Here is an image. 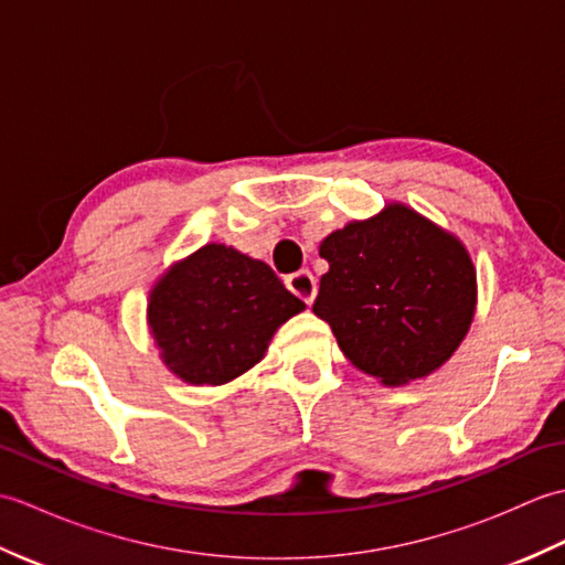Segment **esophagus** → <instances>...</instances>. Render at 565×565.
<instances>
[{"label": "esophagus", "mask_w": 565, "mask_h": 565, "mask_svg": "<svg viewBox=\"0 0 565 565\" xmlns=\"http://www.w3.org/2000/svg\"><path fill=\"white\" fill-rule=\"evenodd\" d=\"M286 286H289V289H291L298 298H303L306 303H313L316 291H318V284H316V276L310 274L308 269H301V271L291 274L289 279H286Z\"/></svg>", "instance_id": "esophagus-1"}]
</instances>
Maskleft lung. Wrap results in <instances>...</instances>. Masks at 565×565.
I'll return each instance as SVG.
<instances>
[{"instance_id": "8db88e82", "label": "left lung", "mask_w": 565, "mask_h": 565, "mask_svg": "<svg viewBox=\"0 0 565 565\" xmlns=\"http://www.w3.org/2000/svg\"><path fill=\"white\" fill-rule=\"evenodd\" d=\"M313 313L340 350L386 386L423 379L473 320L476 271L459 239L405 206L328 235Z\"/></svg>"}]
</instances>
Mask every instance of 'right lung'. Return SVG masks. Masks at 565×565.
Here are the masks:
<instances>
[{
    "mask_svg": "<svg viewBox=\"0 0 565 565\" xmlns=\"http://www.w3.org/2000/svg\"><path fill=\"white\" fill-rule=\"evenodd\" d=\"M303 308L269 264L206 245L154 286L148 322L179 379L218 386L255 366L276 328Z\"/></svg>",
    "mask_w": 565,
    "mask_h": 565,
    "instance_id": "add662e5",
    "label": "right lung"
}]
</instances>
